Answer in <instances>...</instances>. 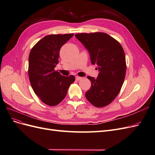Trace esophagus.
I'll return each instance as SVG.
<instances>
[{"label": "esophagus", "mask_w": 155, "mask_h": 155, "mask_svg": "<svg viewBox=\"0 0 155 155\" xmlns=\"http://www.w3.org/2000/svg\"><path fill=\"white\" fill-rule=\"evenodd\" d=\"M82 79V78H81V77H79V76H76V79L77 81H79V80H80V79Z\"/></svg>", "instance_id": "obj_1"}]
</instances>
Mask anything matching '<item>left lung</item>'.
Here are the masks:
<instances>
[{"mask_svg":"<svg viewBox=\"0 0 155 155\" xmlns=\"http://www.w3.org/2000/svg\"><path fill=\"white\" fill-rule=\"evenodd\" d=\"M75 37L88 50L91 63L97 67V78L88 76L91 87L85 93L88 101L96 107L110 104L119 94L126 72L125 56L119 42L105 33L78 34Z\"/></svg>","mask_w":155,"mask_h":155,"instance_id":"obj_1","label":"left lung"}]
</instances>
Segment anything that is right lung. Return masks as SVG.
I'll return each mask as SVG.
<instances>
[{
    "instance_id": "add662e5",
    "label": "right lung",
    "mask_w": 155,
    "mask_h": 155,
    "mask_svg": "<svg viewBox=\"0 0 155 155\" xmlns=\"http://www.w3.org/2000/svg\"><path fill=\"white\" fill-rule=\"evenodd\" d=\"M73 34L46 35L31 50L28 59V76L35 94L45 104L55 106L66 96L74 76H63L54 70L59 63L61 46Z\"/></svg>"
}]
</instances>
